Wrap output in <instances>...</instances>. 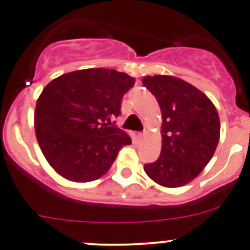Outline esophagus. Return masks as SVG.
<instances>
[{"instance_id": "obj_1", "label": "esophagus", "mask_w": 250, "mask_h": 250, "mask_svg": "<svg viewBox=\"0 0 250 250\" xmlns=\"http://www.w3.org/2000/svg\"><path fill=\"white\" fill-rule=\"evenodd\" d=\"M145 136V132H138V135H136V138H138L139 141H141L143 139H144Z\"/></svg>"}]
</instances>
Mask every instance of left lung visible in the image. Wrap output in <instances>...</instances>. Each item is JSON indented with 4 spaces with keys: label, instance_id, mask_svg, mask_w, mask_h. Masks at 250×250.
<instances>
[{
    "label": "left lung",
    "instance_id": "left-lung-1",
    "mask_svg": "<svg viewBox=\"0 0 250 250\" xmlns=\"http://www.w3.org/2000/svg\"><path fill=\"white\" fill-rule=\"evenodd\" d=\"M143 83L163 114L160 156L144 165L145 173L164 187H182L199 175L214 155L220 135L218 111L208 96L178 77L146 76Z\"/></svg>",
    "mask_w": 250,
    "mask_h": 250
}]
</instances>
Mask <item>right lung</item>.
<instances>
[{"instance_id": "add662e5", "label": "right lung", "mask_w": 250, "mask_h": 250, "mask_svg": "<svg viewBox=\"0 0 250 250\" xmlns=\"http://www.w3.org/2000/svg\"><path fill=\"white\" fill-rule=\"evenodd\" d=\"M134 83V77L116 70L86 68L61 75L43 89L35 112L36 138L60 175L77 183L96 180L121 147L131 144L110 121L121 114L123 96Z\"/></svg>"}]
</instances>
